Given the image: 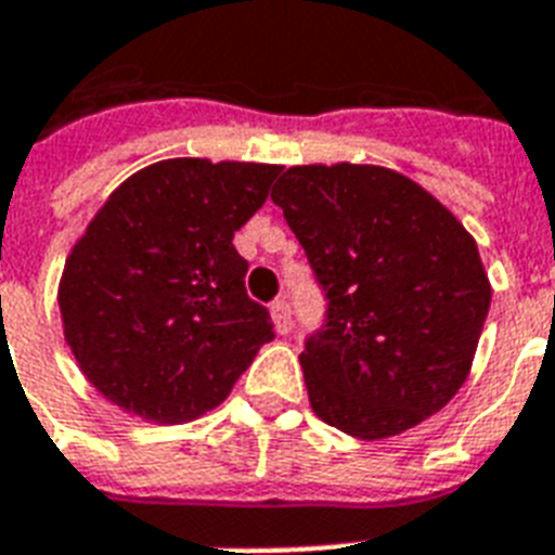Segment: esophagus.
<instances>
[{
	"label": "esophagus",
	"mask_w": 555,
	"mask_h": 555,
	"mask_svg": "<svg viewBox=\"0 0 555 555\" xmlns=\"http://www.w3.org/2000/svg\"><path fill=\"white\" fill-rule=\"evenodd\" d=\"M270 317H273V325H276L279 334H291L294 320H291V305L285 299H276V302L270 305Z\"/></svg>",
	"instance_id": "34e87169"
}]
</instances>
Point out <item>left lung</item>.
Returning <instances> with one entry per match:
<instances>
[{
	"instance_id": "obj_1",
	"label": "left lung",
	"mask_w": 555,
	"mask_h": 555,
	"mask_svg": "<svg viewBox=\"0 0 555 555\" xmlns=\"http://www.w3.org/2000/svg\"><path fill=\"white\" fill-rule=\"evenodd\" d=\"M270 198L328 299L299 354L317 417L379 440L440 412L490 311L473 235L412 178L371 164L291 167Z\"/></svg>"
}]
</instances>
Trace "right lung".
<instances>
[{"label": "right lung", "mask_w": 555, "mask_h": 555, "mask_svg": "<svg viewBox=\"0 0 555 555\" xmlns=\"http://www.w3.org/2000/svg\"><path fill=\"white\" fill-rule=\"evenodd\" d=\"M276 164L172 158L117 186L65 259V343L108 403L184 423L216 409L273 339L244 291L238 227L268 201Z\"/></svg>", "instance_id": "add662e5"}]
</instances>
